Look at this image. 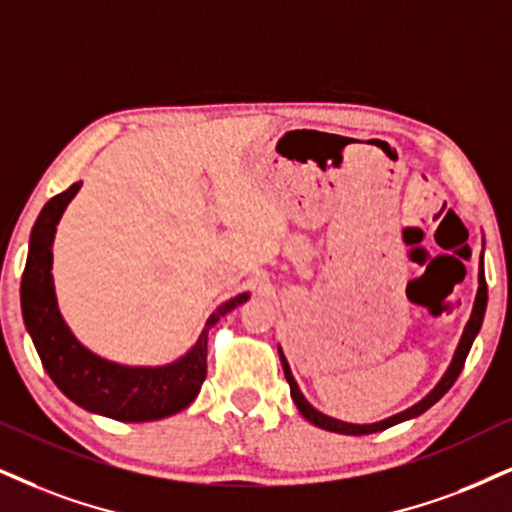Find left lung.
<instances>
[{
  "instance_id": "obj_1",
  "label": "left lung",
  "mask_w": 512,
  "mask_h": 512,
  "mask_svg": "<svg viewBox=\"0 0 512 512\" xmlns=\"http://www.w3.org/2000/svg\"><path fill=\"white\" fill-rule=\"evenodd\" d=\"M487 280H484V268H479V289H477V296H475V306H472V313H470V320L468 325H465L463 330V337H460L458 342V349L453 353V361L449 365V370L444 372V377H441L437 387H434L430 394L425 396V399L415 403V406H410L408 410H401V413L391 415L387 420H380V422H372V425H351V422H342V420H334L330 415L320 413V410H315L311 403L306 401V396L301 394L299 384L292 377V370H289V363L285 358V353L280 349V361H282V368H285V377L289 382V391H292V399L296 403V408H299V413L304 415L308 422H313L315 427H320V430H327V432H337V434H351V437H358V434H372V432H382L387 430L391 425H399L403 420H410V418H418V415L425 413L427 408H432L434 403H437L441 396L446 394L453 387V382L458 380L460 370H463L465 365V358H468V353L472 349V342H475L479 327H482V320H484V311H487Z\"/></svg>"
}]
</instances>
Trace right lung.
I'll return each mask as SVG.
<instances>
[{
    "label": "right lung",
    "mask_w": 512,
    "mask_h": 512,
    "mask_svg": "<svg viewBox=\"0 0 512 512\" xmlns=\"http://www.w3.org/2000/svg\"><path fill=\"white\" fill-rule=\"evenodd\" d=\"M82 182H75L66 192L49 199L37 216L30 232L28 261L21 280V308L25 330L44 370L49 372L56 387L90 413L106 415L121 422H149L180 413L197 399L201 384L206 380V344L208 330L244 304L249 294H237L208 315L197 344L178 361L161 368H130L99 358L85 349L68 325L63 323L54 294L52 277V242L56 225L78 194Z\"/></svg>",
    "instance_id": "add662e5"
}]
</instances>
